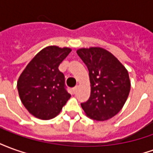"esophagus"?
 <instances>
[{
  "mask_svg": "<svg viewBox=\"0 0 153 153\" xmlns=\"http://www.w3.org/2000/svg\"><path fill=\"white\" fill-rule=\"evenodd\" d=\"M78 88H79V86H78V85H76L74 88H73V92L74 94L77 93V90H78Z\"/></svg>",
  "mask_w": 153,
  "mask_h": 153,
  "instance_id": "34e87169",
  "label": "esophagus"
}]
</instances>
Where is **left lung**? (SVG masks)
Wrapping results in <instances>:
<instances>
[{"mask_svg":"<svg viewBox=\"0 0 153 153\" xmlns=\"http://www.w3.org/2000/svg\"><path fill=\"white\" fill-rule=\"evenodd\" d=\"M77 54L88 67L91 94L81 106L88 117L97 121L112 118L122 109L130 91L125 67L108 51L101 47L81 48Z\"/></svg>","mask_w":153,"mask_h":153,"instance_id":"1","label":"left lung"}]
</instances>
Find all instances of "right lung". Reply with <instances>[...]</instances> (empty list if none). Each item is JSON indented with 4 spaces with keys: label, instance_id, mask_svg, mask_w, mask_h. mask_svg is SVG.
Here are the masks:
<instances>
[{
    "label": "right lung",
    "instance_id": "obj_1",
    "mask_svg": "<svg viewBox=\"0 0 153 153\" xmlns=\"http://www.w3.org/2000/svg\"><path fill=\"white\" fill-rule=\"evenodd\" d=\"M70 48L49 46L28 64L17 82L20 100L28 112L41 120L56 117L71 97L58 67Z\"/></svg>",
    "mask_w": 153,
    "mask_h": 153
}]
</instances>
